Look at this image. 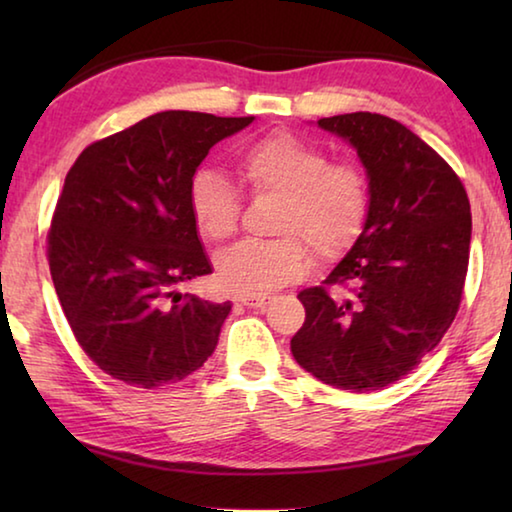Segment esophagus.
Returning a JSON list of instances; mask_svg holds the SVG:
<instances>
[{
  "label": "esophagus",
  "instance_id": "esophagus-1",
  "mask_svg": "<svg viewBox=\"0 0 512 512\" xmlns=\"http://www.w3.org/2000/svg\"><path fill=\"white\" fill-rule=\"evenodd\" d=\"M241 305L246 307H253V309H262L268 305V300H271V296H239L237 298Z\"/></svg>",
  "mask_w": 512,
  "mask_h": 512
}]
</instances>
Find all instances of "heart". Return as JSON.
I'll list each match as a JSON object with an SVG mask.
<instances>
[{
    "label": "heart",
    "mask_w": 512,
    "mask_h": 512,
    "mask_svg": "<svg viewBox=\"0 0 512 512\" xmlns=\"http://www.w3.org/2000/svg\"><path fill=\"white\" fill-rule=\"evenodd\" d=\"M235 173L253 196H280L271 241H244L216 259V280L237 296H266L305 275L314 252L334 259L361 237L370 214V183L354 162H329L314 142L271 133L237 155ZM189 212L201 237L214 244L235 235L239 194L214 171L189 183Z\"/></svg>",
    "instance_id": "1"
}]
</instances>
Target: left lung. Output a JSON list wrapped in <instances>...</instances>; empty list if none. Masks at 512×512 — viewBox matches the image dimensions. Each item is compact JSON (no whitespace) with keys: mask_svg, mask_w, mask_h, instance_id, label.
I'll use <instances>...</instances> for the list:
<instances>
[{"mask_svg":"<svg viewBox=\"0 0 512 512\" xmlns=\"http://www.w3.org/2000/svg\"><path fill=\"white\" fill-rule=\"evenodd\" d=\"M318 126L357 149L370 214L325 287L298 293L307 318L291 352L323 384L379 391L409 375L452 325L470 262V201L454 169L400 121L350 112Z\"/></svg>","mask_w":512,"mask_h":512,"instance_id":"8db88e82","label":"left lung"}]
</instances>
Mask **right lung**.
<instances>
[{"label": "right lung", "instance_id": "1", "mask_svg": "<svg viewBox=\"0 0 512 512\" xmlns=\"http://www.w3.org/2000/svg\"><path fill=\"white\" fill-rule=\"evenodd\" d=\"M253 119L158 112L90 144L69 169L47 237L51 280L106 375L158 388L212 357L232 305L178 291L212 273L189 183L212 146Z\"/></svg>", "mask_w": 512, "mask_h": 512}]
</instances>
